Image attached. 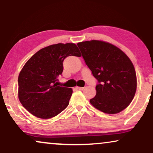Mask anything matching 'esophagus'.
Instances as JSON below:
<instances>
[{
  "label": "esophagus",
  "mask_w": 153,
  "mask_h": 153,
  "mask_svg": "<svg viewBox=\"0 0 153 153\" xmlns=\"http://www.w3.org/2000/svg\"><path fill=\"white\" fill-rule=\"evenodd\" d=\"M85 87H76V89H78V90H83Z\"/></svg>",
  "instance_id": "esophagus-1"
}]
</instances>
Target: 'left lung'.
<instances>
[{
  "instance_id": "obj_1",
  "label": "left lung",
  "mask_w": 153,
  "mask_h": 153,
  "mask_svg": "<svg viewBox=\"0 0 153 153\" xmlns=\"http://www.w3.org/2000/svg\"><path fill=\"white\" fill-rule=\"evenodd\" d=\"M87 66L98 80L97 94L90 99L96 108L108 114L118 113L133 100L137 80L134 66L120 49L101 40L78 43Z\"/></svg>"
}]
</instances>
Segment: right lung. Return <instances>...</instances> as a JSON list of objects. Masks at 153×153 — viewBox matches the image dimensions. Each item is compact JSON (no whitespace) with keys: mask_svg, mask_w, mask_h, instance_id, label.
<instances>
[{"mask_svg":"<svg viewBox=\"0 0 153 153\" xmlns=\"http://www.w3.org/2000/svg\"><path fill=\"white\" fill-rule=\"evenodd\" d=\"M68 56H81L76 45H52L38 51L20 71L18 97L36 117L52 118L68 106L72 89L58 86L56 81L63 72V62Z\"/></svg>","mask_w":153,"mask_h":153,"instance_id":"obj_1","label":"right lung"}]
</instances>
